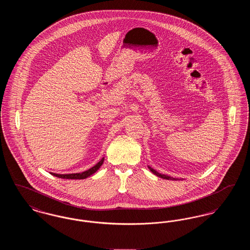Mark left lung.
<instances>
[{"label":"left lung","instance_id":"obj_1","mask_svg":"<svg viewBox=\"0 0 250 250\" xmlns=\"http://www.w3.org/2000/svg\"><path fill=\"white\" fill-rule=\"evenodd\" d=\"M149 168H150V170H151L154 174H155V175H156V176H158V177H160V178L167 179V180H176V179L171 178V177L167 176V175H164V174H160L159 172H157L156 170H155V169H154V168H152V167H149Z\"/></svg>","mask_w":250,"mask_h":250}]
</instances>
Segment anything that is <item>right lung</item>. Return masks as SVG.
<instances>
[{
  "instance_id": "add662e5",
  "label": "right lung",
  "mask_w": 250,
  "mask_h": 250,
  "mask_svg": "<svg viewBox=\"0 0 250 250\" xmlns=\"http://www.w3.org/2000/svg\"><path fill=\"white\" fill-rule=\"evenodd\" d=\"M103 162H104V157L96 164L95 166L93 167H91V168H89L88 170H85L83 172H82V173H72V174H56V173H50V174H52V175H54V176H56V177H59V178L62 179H85L87 178V177H89V176H91L92 174H94L95 171L101 167V165L103 164Z\"/></svg>"
}]
</instances>
